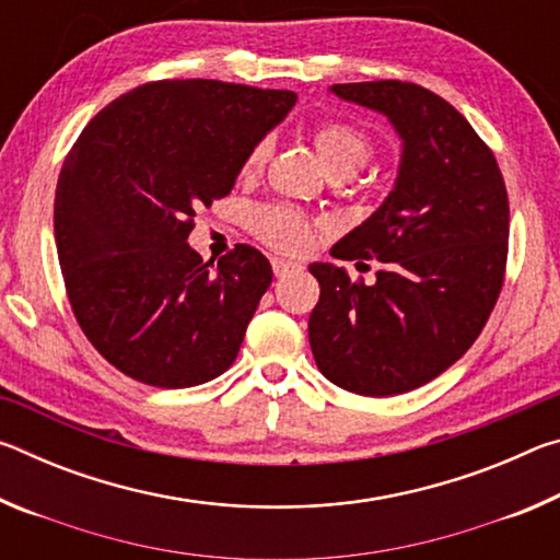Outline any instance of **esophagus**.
I'll return each instance as SVG.
<instances>
[{"mask_svg": "<svg viewBox=\"0 0 560 560\" xmlns=\"http://www.w3.org/2000/svg\"><path fill=\"white\" fill-rule=\"evenodd\" d=\"M271 269L277 277H287V273H293V271H301V267L296 261H289V259H281V257H273L271 259Z\"/></svg>", "mask_w": 560, "mask_h": 560, "instance_id": "obj_1", "label": "esophagus"}]
</instances>
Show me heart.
Instances as JSON below:
<instances>
[{"instance_id": "obj_1", "label": "heart", "mask_w": 560, "mask_h": 560, "mask_svg": "<svg viewBox=\"0 0 560 560\" xmlns=\"http://www.w3.org/2000/svg\"><path fill=\"white\" fill-rule=\"evenodd\" d=\"M314 148L318 153V160L324 163L326 173H346L353 175L358 167L365 165V160L371 158L373 143L365 136V130L350 122H320L314 130ZM271 153V138H261L249 148V153L244 155L242 175L254 177L267 163ZM252 232L259 236L264 244H269L271 249L287 252V254H303L314 244V236L320 230V222L311 220L308 214L291 205H261L249 214Z\"/></svg>"}]
</instances>
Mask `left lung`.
<instances>
[{"instance_id":"left-lung-1","label":"left lung","mask_w":560,"mask_h":560,"mask_svg":"<svg viewBox=\"0 0 560 560\" xmlns=\"http://www.w3.org/2000/svg\"><path fill=\"white\" fill-rule=\"evenodd\" d=\"M330 93L390 120L402 140L385 202L330 257L385 264L373 287L314 261L308 318L318 371L348 393L390 397L442 375L485 328L504 283L509 200L497 158L462 113L405 81Z\"/></svg>"}]
</instances>
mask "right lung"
<instances>
[{"mask_svg":"<svg viewBox=\"0 0 560 560\" xmlns=\"http://www.w3.org/2000/svg\"><path fill=\"white\" fill-rule=\"evenodd\" d=\"M293 106V91L155 81L108 103L66 155L54 200L66 293L93 348L132 381L175 390L234 363L271 264L249 244L202 261L187 236Z\"/></svg>","mask_w":560,"mask_h":560,"instance_id":"right-lung-1","label":"right lung"}]
</instances>
